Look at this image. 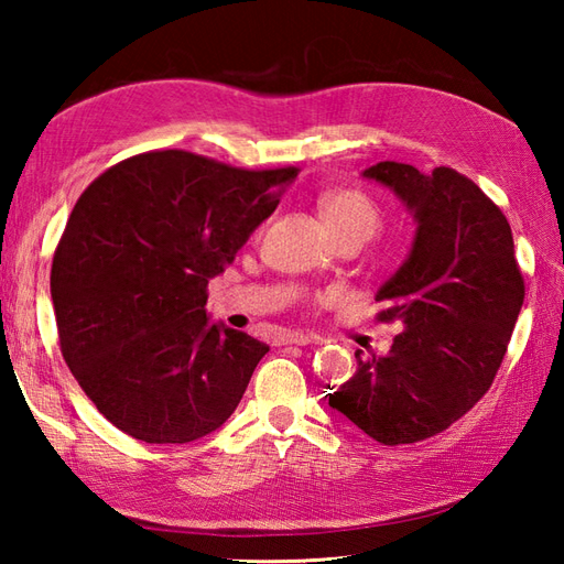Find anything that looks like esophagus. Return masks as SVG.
Wrapping results in <instances>:
<instances>
[{
    "label": "esophagus",
    "mask_w": 564,
    "mask_h": 564,
    "mask_svg": "<svg viewBox=\"0 0 564 564\" xmlns=\"http://www.w3.org/2000/svg\"><path fill=\"white\" fill-rule=\"evenodd\" d=\"M313 341H317V337H307V334H297V332L283 334V337L279 339V344H283V346H291V344H295V346H305V344H313Z\"/></svg>",
    "instance_id": "esophagus-1"
}]
</instances>
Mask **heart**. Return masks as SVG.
Segmentation results:
<instances>
[{
	"instance_id": "b5f03b06",
	"label": "heart",
	"mask_w": 564,
	"mask_h": 564,
	"mask_svg": "<svg viewBox=\"0 0 564 564\" xmlns=\"http://www.w3.org/2000/svg\"><path fill=\"white\" fill-rule=\"evenodd\" d=\"M319 215L334 237L356 232L368 239L380 225L378 203L361 188H334L322 194Z\"/></svg>"
}]
</instances>
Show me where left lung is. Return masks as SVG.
I'll list each match as a JSON object with an SVG mask.
<instances>
[{
    "instance_id": "1",
    "label": "left lung",
    "mask_w": 564,
    "mask_h": 564,
    "mask_svg": "<svg viewBox=\"0 0 564 564\" xmlns=\"http://www.w3.org/2000/svg\"><path fill=\"white\" fill-rule=\"evenodd\" d=\"M364 174L390 186L419 223L410 259L376 295V319L404 332L386 356L356 351V376L329 404L370 438L400 446L446 431L492 388L525 283L507 215L473 178L400 162Z\"/></svg>"
}]
</instances>
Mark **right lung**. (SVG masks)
Returning <instances> with one entry per match:
<instances>
[{
	"label": "right lung",
	"instance_id": "obj_1",
	"mask_svg": "<svg viewBox=\"0 0 564 564\" xmlns=\"http://www.w3.org/2000/svg\"><path fill=\"white\" fill-rule=\"evenodd\" d=\"M297 172L150 150L77 198L51 269L59 351L123 434L188 443L235 412L269 346L208 325V279L230 267Z\"/></svg>",
	"mask_w": 564,
	"mask_h": 564
}]
</instances>
